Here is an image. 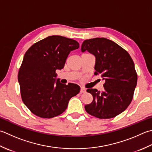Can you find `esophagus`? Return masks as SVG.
Listing matches in <instances>:
<instances>
[{
    "label": "esophagus",
    "mask_w": 152,
    "mask_h": 152,
    "mask_svg": "<svg viewBox=\"0 0 152 152\" xmlns=\"http://www.w3.org/2000/svg\"><path fill=\"white\" fill-rule=\"evenodd\" d=\"M80 94H83V93H86V90H85L84 88H81V89H80Z\"/></svg>",
    "instance_id": "34e87169"
}]
</instances>
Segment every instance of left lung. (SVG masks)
<instances>
[{
    "instance_id": "1",
    "label": "left lung",
    "mask_w": 152,
    "mask_h": 152,
    "mask_svg": "<svg viewBox=\"0 0 152 152\" xmlns=\"http://www.w3.org/2000/svg\"><path fill=\"white\" fill-rule=\"evenodd\" d=\"M81 50L95 56L94 74H101L105 82L102 91L87 90L93 96V102L85 105L86 111L99 118H113L131 103L137 84V74L131 56L118 44L104 37L85 40Z\"/></svg>"
}]
</instances>
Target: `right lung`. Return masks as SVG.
Returning a JSON list of instances; mask_svg holds the SVG:
<instances>
[{
	"mask_svg": "<svg viewBox=\"0 0 152 152\" xmlns=\"http://www.w3.org/2000/svg\"><path fill=\"white\" fill-rule=\"evenodd\" d=\"M78 48L75 40L52 35L27 50L18 79L23 102L32 113L41 118L56 117L66 109L70 98L79 93V86L61 84L56 73L64 68L70 51Z\"/></svg>",
	"mask_w": 152,
	"mask_h": 152,
	"instance_id": "right-lung-1",
	"label": "right lung"
}]
</instances>
